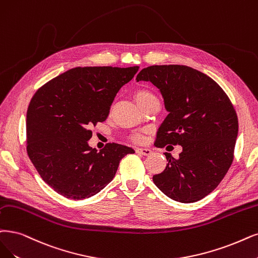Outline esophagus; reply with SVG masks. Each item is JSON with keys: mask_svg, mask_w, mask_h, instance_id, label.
Segmentation results:
<instances>
[{"mask_svg": "<svg viewBox=\"0 0 258 258\" xmlns=\"http://www.w3.org/2000/svg\"><path fill=\"white\" fill-rule=\"evenodd\" d=\"M136 153L141 154V155H150V154H152V151L147 148H137Z\"/></svg>", "mask_w": 258, "mask_h": 258, "instance_id": "1", "label": "esophagus"}]
</instances>
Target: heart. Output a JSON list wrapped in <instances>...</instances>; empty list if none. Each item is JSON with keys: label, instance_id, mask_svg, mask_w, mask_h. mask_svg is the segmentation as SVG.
<instances>
[{"label": "heart", "instance_id": "heart-1", "mask_svg": "<svg viewBox=\"0 0 258 258\" xmlns=\"http://www.w3.org/2000/svg\"><path fill=\"white\" fill-rule=\"evenodd\" d=\"M152 98H155V95L150 92L149 90H145V89H141L139 91H137L136 95H135V99L137 101V103L139 102H142V101H146V100H149V99H152ZM133 139H134L135 141H141L142 140V136L140 134H136L133 136Z\"/></svg>", "mask_w": 258, "mask_h": 258}]
</instances>
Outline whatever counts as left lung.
Masks as SVG:
<instances>
[{
    "label": "left lung",
    "instance_id": "1",
    "mask_svg": "<svg viewBox=\"0 0 258 258\" xmlns=\"http://www.w3.org/2000/svg\"><path fill=\"white\" fill-rule=\"evenodd\" d=\"M136 80L155 85L169 112L158 127L156 147L183 148L177 158L165 153L168 164L153 176L154 184L174 201H200L233 163L238 118L230 98L209 76L183 64L151 66Z\"/></svg>",
    "mask_w": 258,
    "mask_h": 258
}]
</instances>
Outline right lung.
I'll use <instances>...</instances> for the list:
<instances>
[{
	"instance_id": "add662e5",
	"label": "right lung",
	"mask_w": 258,
	"mask_h": 258,
	"mask_svg": "<svg viewBox=\"0 0 258 258\" xmlns=\"http://www.w3.org/2000/svg\"><path fill=\"white\" fill-rule=\"evenodd\" d=\"M139 69L78 67L36 91L26 113V151L44 182L64 198L82 200L100 192L132 148L88 146L91 126L104 122L123 85Z\"/></svg>"
}]
</instances>
